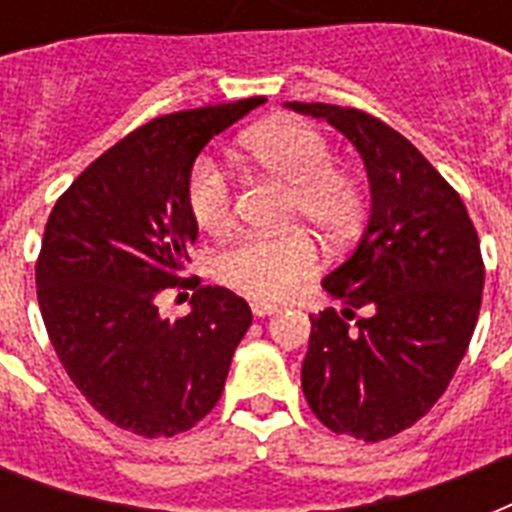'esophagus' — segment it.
I'll return each instance as SVG.
<instances>
[{
  "label": "esophagus",
  "mask_w": 512,
  "mask_h": 512,
  "mask_svg": "<svg viewBox=\"0 0 512 512\" xmlns=\"http://www.w3.org/2000/svg\"><path fill=\"white\" fill-rule=\"evenodd\" d=\"M249 308H252V313H255L257 319H263V316H271V313L279 311L276 305L265 303V300H252V303H249Z\"/></svg>",
  "instance_id": "1"
}]
</instances>
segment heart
I'll list each match as a JSON object with an SVG mask.
<instances>
[{
	"label": "heart",
	"mask_w": 512,
	"mask_h": 512,
	"mask_svg": "<svg viewBox=\"0 0 512 512\" xmlns=\"http://www.w3.org/2000/svg\"><path fill=\"white\" fill-rule=\"evenodd\" d=\"M252 162L292 188L289 223H308L332 244L348 241L361 225L366 193L356 175L335 167V151L319 130L303 122L268 124L244 140ZM185 207L207 233H223L236 217V191L220 164L199 156L185 177ZM319 268V249L308 233L244 236L215 260L217 279L255 300H281Z\"/></svg>",
	"instance_id": "1"
}]
</instances>
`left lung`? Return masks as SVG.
I'll list each match as a JSON object with an SVG mask.
<instances>
[{"instance_id":"1","label":"left lung","mask_w":512,"mask_h":512,"mask_svg":"<svg viewBox=\"0 0 512 512\" xmlns=\"http://www.w3.org/2000/svg\"><path fill=\"white\" fill-rule=\"evenodd\" d=\"M289 108L337 127L372 185L364 239L324 279L345 311L311 316L305 401L337 436L385 441L433 409L468 350L484 295L476 225L441 172L377 116L332 103Z\"/></svg>"}]
</instances>
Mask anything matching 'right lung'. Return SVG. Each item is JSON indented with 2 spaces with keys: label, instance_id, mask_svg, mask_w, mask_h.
Masks as SVG:
<instances>
[{
  "label": "right lung",
  "instance_id": "right-lung-1",
  "mask_svg": "<svg viewBox=\"0 0 512 512\" xmlns=\"http://www.w3.org/2000/svg\"><path fill=\"white\" fill-rule=\"evenodd\" d=\"M263 103L156 116L100 154L47 217L36 300L52 348L95 412L138 436H175L204 420L252 324L231 289L180 273L199 233L185 207L193 159ZM170 288L192 289L191 314L158 313Z\"/></svg>",
  "mask_w": 512,
  "mask_h": 512
}]
</instances>
